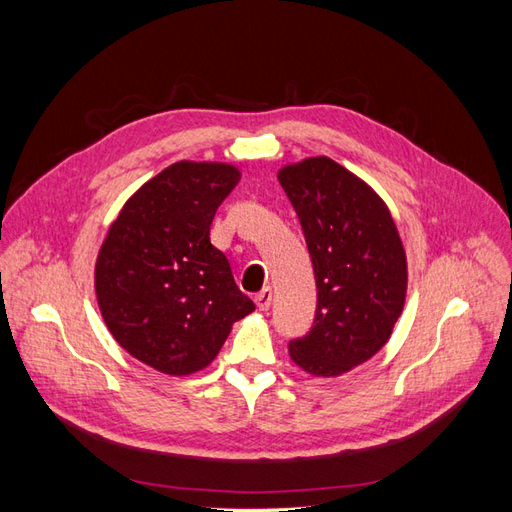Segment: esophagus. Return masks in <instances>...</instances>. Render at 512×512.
I'll use <instances>...</instances> for the list:
<instances>
[{
	"label": "esophagus",
	"instance_id": "1",
	"mask_svg": "<svg viewBox=\"0 0 512 512\" xmlns=\"http://www.w3.org/2000/svg\"><path fill=\"white\" fill-rule=\"evenodd\" d=\"M254 301H256L260 312H267V309L271 307V301H273V290H271L269 286L262 288V290L256 294V297H254Z\"/></svg>",
	"mask_w": 512,
	"mask_h": 512
}]
</instances>
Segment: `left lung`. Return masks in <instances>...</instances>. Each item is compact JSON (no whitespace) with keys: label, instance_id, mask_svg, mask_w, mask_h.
<instances>
[{"label":"left lung","instance_id":"1","mask_svg":"<svg viewBox=\"0 0 512 512\" xmlns=\"http://www.w3.org/2000/svg\"><path fill=\"white\" fill-rule=\"evenodd\" d=\"M277 179L318 288L314 327L288 344L290 359L318 378L342 376L389 342L408 290L404 243L384 200L331 158L288 164Z\"/></svg>","mask_w":512,"mask_h":512}]
</instances>
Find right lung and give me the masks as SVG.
Wrapping results in <instances>:
<instances>
[{"label": "right lung", "mask_w": 512, "mask_h": 512, "mask_svg": "<svg viewBox=\"0 0 512 512\" xmlns=\"http://www.w3.org/2000/svg\"><path fill=\"white\" fill-rule=\"evenodd\" d=\"M224 162L181 160L138 188L106 232L96 297L117 344L168 376L205 369L256 305L209 228L239 183Z\"/></svg>", "instance_id": "add662e5"}]
</instances>
